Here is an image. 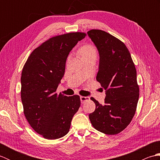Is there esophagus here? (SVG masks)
Here are the masks:
<instances>
[{
  "instance_id": "34e87169",
  "label": "esophagus",
  "mask_w": 160,
  "mask_h": 160,
  "mask_svg": "<svg viewBox=\"0 0 160 160\" xmlns=\"http://www.w3.org/2000/svg\"><path fill=\"white\" fill-rule=\"evenodd\" d=\"M89 100V97H88V96H86V97L81 96L80 97V101H81V103H82V104L84 103L85 101H87Z\"/></svg>"
}]
</instances>
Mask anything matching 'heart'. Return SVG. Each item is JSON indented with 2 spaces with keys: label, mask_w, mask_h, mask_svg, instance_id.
<instances>
[{
  "label": "heart",
  "mask_w": 160,
  "mask_h": 160,
  "mask_svg": "<svg viewBox=\"0 0 160 160\" xmlns=\"http://www.w3.org/2000/svg\"><path fill=\"white\" fill-rule=\"evenodd\" d=\"M80 51L83 58L91 55H93V54H96V48L91 45H85L81 48Z\"/></svg>",
  "instance_id": "obj_1"
}]
</instances>
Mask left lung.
<instances>
[{"instance_id": "1", "label": "left lung", "mask_w": 160, "mask_h": 160, "mask_svg": "<svg viewBox=\"0 0 160 160\" xmlns=\"http://www.w3.org/2000/svg\"><path fill=\"white\" fill-rule=\"evenodd\" d=\"M100 56L96 80L106 91L104 104L91 98L96 110L89 117L93 127L107 135L120 132L130 124L139 99L137 72L124 42L106 32H87Z\"/></svg>"}]
</instances>
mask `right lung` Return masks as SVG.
Listing matches in <instances>:
<instances>
[{
	"instance_id": "right-lung-1",
	"label": "right lung",
	"mask_w": 160,
	"mask_h": 160,
	"mask_svg": "<svg viewBox=\"0 0 160 160\" xmlns=\"http://www.w3.org/2000/svg\"><path fill=\"white\" fill-rule=\"evenodd\" d=\"M85 36L73 32L52 37L33 51L23 67L20 82L24 114L33 130L48 140L67 134L80 106L78 95L67 97L56 91L68 55Z\"/></svg>"
}]
</instances>
